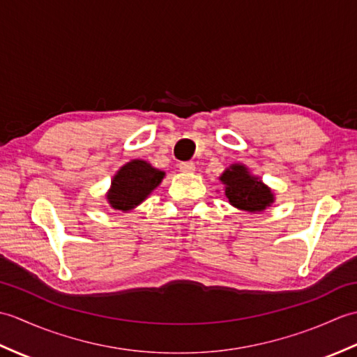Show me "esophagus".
<instances>
[{
	"mask_svg": "<svg viewBox=\"0 0 357 357\" xmlns=\"http://www.w3.org/2000/svg\"><path fill=\"white\" fill-rule=\"evenodd\" d=\"M195 164L193 162H181L179 164V170L184 172V173H193L195 172Z\"/></svg>",
	"mask_w": 357,
	"mask_h": 357,
	"instance_id": "obj_1",
	"label": "esophagus"
}]
</instances>
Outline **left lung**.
<instances>
[{
  "mask_svg": "<svg viewBox=\"0 0 357 357\" xmlns=\"http://www.w3.org/2000/svg\"><path fill=\"white\" fill-rule=\"evenodd\" d=\"M219 179L225 185V198L239 210L256 213V211H264L275 201L271 188L265 185L259 178L250 174L247 167L242 164H231Z\"/></svg>",
  "mask_w": 357,
  "mask_h": 357,
  "instance_id": "1",
  "label": "left lung"
}]
</instances>
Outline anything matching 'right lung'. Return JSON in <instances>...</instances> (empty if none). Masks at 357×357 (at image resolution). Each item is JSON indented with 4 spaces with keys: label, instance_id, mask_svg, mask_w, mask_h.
Listing matches in <instances>:
<instances>
[{
    "label": "right lung",
    "instance_id": "right-lung-1",
    "mask_svg": "<svg viewBox=\"0 0 357 357\" xmlns=\"http://www.w3.org/2000/svg\"><path fill=\"white\" fill-rule=\"evenodd\" d=\"M165 173L142 159H133L121 167L112 179L107 201L112 208L128 211L147 198L161 184Z\"/></svg>",
    "mask_w": 357,
    "mask_h": 357
}]
</instances>
